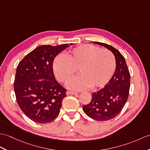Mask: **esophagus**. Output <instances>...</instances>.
Here are the masks:
<instances>
[{"label": "esophagus", "mask_w": 150, "mask_h": 150, "mask_svg": "<svg viewBox=\"0 0 150 150\" xmlns=\"http://www.w3.org/2000/svg\"><path fill=\"white\" fill-rule=\"evenodd\" d=\"M77 93L76 92H74V91H67V95H77Z\"/></svg>", "instance_id": "1"}]
</instances>
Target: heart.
Wrapping results in <instances>:
<instances>
[{
	"mask_svg": "<svg viewBox=\"0 0 150 150\" xmlns=\"http://www.w3.org/2000/svg\"><path fill=\"white\" fill-rule=\"evenodd\" d=\"M54 74L59 82L67 83L76 69L81 75L68 83V88L80 91L91 86L102 88L112 78L116 69L113 54L93 45L84 44L74 48L67 57L62 54L55 57L52 64Z\"/></svg>",
	"mask_w": 150,
	"mask_h": 150,
	"instance_id": "b5f03b06",
	"label": "heart"
}]
</instances>
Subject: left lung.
I'll list each match as a JSON object with an SVG mask.
<instances>
[{"label": "left lung", "mask_w": 150, "mask_h": 150, "mask_svg": "<svg viewBox=\"0 0 150 150\" xmlns=\"http://www.w3.org/2000/svg\"><path fill=\"white\" fill-rule=\"evenodd\" d=\"M105 47L116 58V70L106 86L92 94L91 101L83 106L86 115L94 120H112L120 113L126 103L130 86V75L123 55L113 47L105 43L94 42Z\"/></svg>", "instance_id": "8db88e82"}]
</instances>
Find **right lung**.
Listing matches in <instances>:
<instances>
[{
	"instance_id": "right-lung-1",
	"label": "right lung",
	"mask_w": 150,
	"mask_h": 150,
	"mask_svg": "<svg viewBox=\"0 0 150 150\" xmlns=\"http://www.w3.org/2000/svg\"><path fill=\"white\" fill-rule=\"evenodd\" d=\"M68 46L38 47L16 68L14 90L17 103L25 116L34 122L50 123L60 112L67 89L55 80L52 64L55 56Z\"/></svg>"
}]
</instances>
